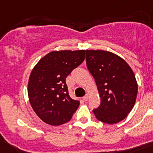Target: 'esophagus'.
I'll return each mask as SVG.
<instances>
[{
	"instance_id": "esophagus-1",
	"label": "esophagus",
	"mask_w": 153,
	"mask_h": 153,
	"mask_svg": "<svg viewBox=\"0 0 153 153\" xmlns=\"http://www.w3.org/2000/svg\"><path fill=\"white\" fill-rule=\"evenodd\" d=\"M88 99H89V95L88 94H86V95H85V96L83 97H82V100H87Z\"/></svg>"
}]
</instances>
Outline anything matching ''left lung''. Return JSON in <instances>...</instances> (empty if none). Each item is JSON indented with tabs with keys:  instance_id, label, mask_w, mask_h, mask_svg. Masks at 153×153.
<instances>
[{
	"instance_id": "1",
	"label": "left lung",
	"mask_w": 153,
	"mask_h": 153,
	"mask_svg": "<svg viewBox=\"0 0 153 153\" xmlns=\"http://www.w3.org/2000/svg\"><path fill=\"white\" fill-rule=\"evenodd\" d=\"M86 65L95 79L100 105L93 112L99 121L115 124L132 110L137 82L129 64L120 56L104 50H86Z\"/></svg>"
}]
</instances>
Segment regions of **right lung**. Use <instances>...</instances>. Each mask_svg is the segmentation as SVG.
I'll use <instances>...</instances> for the list:
<instances>
[{
	"label": "right lung",
	"instance_id": "add662e5",
	"mask_svg": "<svg viewBox=\"0 0 153 153\" xmlns=\"http://www.w3.org/2000/svg\"><path fill=\"white\" fill-rule=\"evenodd\" d=\"M85 50L48 53L37 63L30 74L28 97L34 112L52 126L68 123L79 106L68 94L66 78L85 59Z\"/></svg>",
	"mask_w": 153,
	"mask_h": 153
}]
</instances>
